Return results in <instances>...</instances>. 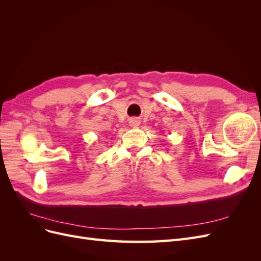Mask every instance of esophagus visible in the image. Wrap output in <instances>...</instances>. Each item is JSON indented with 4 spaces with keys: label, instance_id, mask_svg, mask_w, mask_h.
I'll list each match as a JSON object with an SVG mask.
<instances>
[{
    "label": "esophagus",
    "instance_id": "obj_1",
    "mask_svg": "<svg viewBox=\"0 0 261 261\" xmlns=\"http://www.w3.org/2000/svg\"><path fill=\"white\" fill-rule=\"evenodd\" d=\"M129 124H130L132 127H134V128H137L138 126L140 125V121L138 120V118H132V120L129 121Z\"/></svg>",
    "mask_w": 261,
    "mask_h": 261
}]
</instances>
